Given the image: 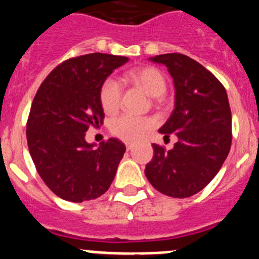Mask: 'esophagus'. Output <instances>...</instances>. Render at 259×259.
Masks as SVG:
<instances>
[{"label":"esophagus","instance_id":"34e87169","mask_svg":"<svg viewBox=\"0 0 259 259\" xmlns=\"http://www.w3.org/2000/svg\"><path fill=\"white\" fill-rule=\"evenodd\" d=\"M133 146H134V145H133V143H130V142H126V148H127V150H132V148H133Z\"/></svg>","mask_w":259,"mask_h":259}]
</instances>
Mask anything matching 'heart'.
Masks as SVG:
<instances>
[{
  "label": "heart",
  "mask_w": 259,
  "mask_h": 259,
  "mask_svg": "<svg viewBox=\"0 0 259 259\" xmlns=\"http://www.w3.org/2000/svg\"><path fill=\"white\" fill-rule=\"evenodd\" d=\"M127 79L142 89L151 98H160L167 90V78L157 67L146 66L133 70L127 74ZM120 83L114 78H107L99 91V100L105 113H113L121 104ZM154 127L151 117H136L130 114H120L109 121V132L123 141H137Z\"/></svg>",
  "instance_id": "1"
}]
</instances>
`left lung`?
Instances as JSON below:
<instances>
[{
	"label": "left lung",
	"mask_w": 259,
	"mask_h": 259,
	"mask_svg": "<svg viewBox=\"0 0 259 259\" xmlns=\"http://www.w3.org/2000/svg\"><path fill=\"white\" fill-rule=\"evenodd\" d=\"M168 67L176 99L159 132L177 137L175 147L152 145L145 175L157 192L186 198L201 192L223 165L232 143V114L224 86L199 62L181 53L150 58Z\"/></svg>",
	"instance_id": "obj_1"
}]
</instances>
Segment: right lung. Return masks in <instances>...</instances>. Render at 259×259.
Here are the masks:
<instances>
[{
  "mask_svg": "<svg viewBox=\"0 0 259 259\" xmlns=\"http://www.w3.org/2000/svg\"><path fill=\"white\" fill-rule=\"evenodd\" d=\"M129 58L90 53L58 65L33 98L27 145L46 185L65 201H91L107 192L125 154L116 138L98 148L86 142L89 127L104 120L99 91L107 76Z\"/></svg>",
  "mask_w": 259,
  "mask_h": 259,
  "instance_id": "obj_1",
  "label": "right lung"
}]
</instances>
